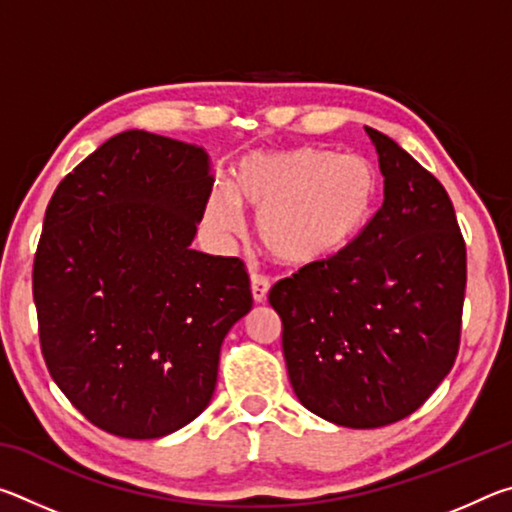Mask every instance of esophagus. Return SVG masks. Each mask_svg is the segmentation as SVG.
<instances>
[{
  "label": "esophagus",
  "mask_w": 512,
  "mask_h": 512,
  "mask_svg": "<svg viewBox=\"0 0 512 512\" xmlns=\"http://www.w3.org/2000/svg\"><path fill=\"white\" fill-rule=\"evenodd\" d=\"M268 289H271V282H268L264 275H259V273L250 275V291H253L255 302H264L268 296Z\"/></svg>",
  "instance_id": "esophagus-1"
}]
</instances>
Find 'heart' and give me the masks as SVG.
I'll use <instances>...</instances> for the list:
<instances>
[{
  "mask_svg": "<svg viewBox=\"0 0 512 512\" xmlns=\"http://www.w3.org/2000/svg\"><path fill=\"white\" fill-rule=\"evenodd\" d=\"M232 196L216 189L210 221L239 228V203L257 212L259 244L275 262L309 268L332 262L357 239L375 214L379 176L361 155L318 146L250 153L235 167Z\"/></svg>",
  "mask_w": 512,
  "mask_h": 512,
  "instance_id": "heart-1",
  "label": "heart"
}]
</instances>
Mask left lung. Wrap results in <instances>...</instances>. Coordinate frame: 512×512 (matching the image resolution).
Segmentation results:
<instances>
[{
  "mask_svg": "<svg viewBox=\"0 0 512 512\" xmlns=\"http://www.w3.org/2000/svg\"><path fill=\"white\" fill-rule=\"evenodd\" d=\"M384 203L332 262L268 293L298 400L341 427L411 415L452 370L461 345L465 239L440 180L391 137L366 128Z\"/></svg>",
  "mask_w": 512,
  "mask_h": 512,
  "instance_id": "left-lung-1",
  "label": "left lung"
}]
</instances>
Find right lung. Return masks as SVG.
Instances as JSON below:
<instances>
[{
  "label": "right lung",
  "instance_id": "right-lung-1",
  "mask_svg": "<svg viewBox=\"0 0 512 512\" xmlns=\"http://www.w3.org/2000/svg\"><path fill=\"white\" fill-rule=\"evenodd\" d=\"M214 180L196 144L126 131L60 180L33 259L40 350L94 427L160 438L210 404L253 307L239 257L189 248Z\"/></svg>",
  "mask_w": 512,
  "mask_h": 512
}]
</instances>
